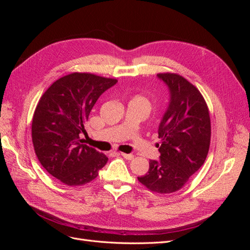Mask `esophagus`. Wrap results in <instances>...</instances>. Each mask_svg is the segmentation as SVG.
I'll return each mask as SVG.
<instances>
[{"instance_id":"1","label":"esophagus","mask_w":250,"mask_h":250,"mask_svg":"<svg viewBox=\"0 0 250 250\" xmlns=\"http://www.w3.org/2000/svg\"><path fill=\"white\" fill-rule=\"evenodd\" d=\"M118 154L121 155V156H123L124 158H126V160H128V161H131L133 158L132 154H127V153H123V152H119Z\"/></svg>"}]
</instances>
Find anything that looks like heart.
Instances as JSON below:
<instances>
[{
	"label": "heart",
	"mask_w": 250,
	"mask_h": 250,
	"mask_svg": "<svg viewBox=\"0 0 250 250\" xmlns=\"http://www.w3.org/2000/svg\"><path fill=\"white\" fill-rule=\"evenodd\" d=\"M132 100H134V101H137L138 103H140L142 106L145 108L148 112L151 110V103H150V101L147 99L146 97H143V96H137V97H134Z\"/></svg>",
	"instance_id": "b5f03b06"
}]
</instances>
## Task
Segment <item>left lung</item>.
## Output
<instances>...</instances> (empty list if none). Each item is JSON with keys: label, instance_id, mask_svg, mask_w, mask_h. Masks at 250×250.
I'll use <instances>...</instances> for the list:
<instances>
[{"label": "left lung", "instance_id": "1", "mask_svg": "<svg viewBox=\"0 0 250 250\" xmlns=\"http://www.w3.org/2000/svg\"><path fill=\"white\" fill-rule=\"evenodd\" d=\"M168 85L170 104L158 127L161 156L149 162L139 181L148 190L170 194L180 190L200 169L210 143L209 111L199 89L175 73H160Z\"/></svg>", "mask_w": 250, "mask_h": 250}]
</instances>
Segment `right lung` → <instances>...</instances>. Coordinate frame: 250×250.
Masks as SVG:
<instances>
[{"label": "right lung", "mask_w": 250, "mask_h": 250, "mask_svg": "<svg viewBox=\"0 0 250 250\" xmlns=\"http://www.w3.org/2000/svg\"><path fill=\"white\" fill-rule=\"evenodd\" d=\"M117 79L72 73L43 93L32 120L35 154L49 174L62 184L83 186L98 176L108 157L83 144L85 124L95 103Z\"/></svg>", "instance_id": "add662e5"}]
</instances>
